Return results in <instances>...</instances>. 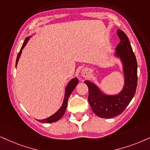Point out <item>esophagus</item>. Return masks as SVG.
<instances>
[{"instance_id": "1", "label": "esophagus", "mask_w": 150, "mask_h": 150, "mask_svg": "<svg viewBox=\"0 0 150 150\" xmlns=\"http://www.w3.org/2000/svg\"><path fill=\"white\" fill-rule=\"evenodd\" d=\"M89 75V73H88V71L86 69H84L82 70V71H81V75H82L84 77H88V75Z\"/></svg>"}]
</instances>
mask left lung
Instances as JSON below:
<instances>
[{"instance_id": "8db88e82", "label": "left lung", "mask_w": 150, "mask_h": 150, "mask_svg": "<svg viewBox=\"0 0 150 150\" xmlns=\"http://www.w3.org/2000/svg\"><path fill=\"white\" fill-rule=\"evenodd\" d=\"M120 42L117 45L115 55L120 58L122 65L125 84L116 95H107L97 85L86 80L88 88V102L98 117L111 118L121 114L135 95L137 86V62L127 36L120 30H117Z\"/></svg>"}]
</instances>
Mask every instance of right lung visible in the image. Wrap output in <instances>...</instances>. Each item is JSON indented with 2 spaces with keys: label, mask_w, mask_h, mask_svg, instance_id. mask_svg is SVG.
<instances>
[{
  "label": "right lung",
  "mask_w": 150,
  "mask_h": 150,
  "mask_svg": "<svg viewBox=\"0 0 150 150\" xmlns=\"http://www.w3.org/2000/svg\"><path fill=\"white\" fill-rule=\"evenodd\" d=\"M30 37H28L27 38H26L25 40L24 41L23 44L21 48L20 52H18V55H17L16 61V68L17 64H18V59H19V58L21 57V54L22 50L24 48V47L25 46V45L27 44V43L28 42V41H29ZM78 81H79L78 79H77V77H75V78H73L71 81H69V84H68L67 86H66V89H65V94H64V98L63 100V103H62L61 107L58 109V111H57V112L54 113V114L51 115V116L47 117V118L43 119V120H37L39 121V122H43V123H50V122H57V121L60 120V119L62 118V117L64 115V113H65V111H66V107H67L68 100H69L70 96H71V93L73 92L74 88L76 87L77 84H78Z\"/></svg>",
  "instance_id": "add662e5"
}]
</instances>
